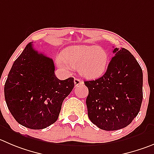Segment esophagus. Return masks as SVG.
I'll return each mask as SVG.
<instances>
[{
  "label": "esophagus",
  "mask_w": 154,
  "mask_h": 154,
  "mask_svg": "<svg viewBox=\"0 0 154 154\" xmlns=\"http://www.w3.org/2000/svg\"><path fill=\"white\" fill-rule=\"evenodd\" d=\"M74 85H75V87H77V86L80 85V84H84V82H83V80H80V79H79V78H74Z\"/></svg>",
  "instance_id": "esophagus-1"
}]
</instances>
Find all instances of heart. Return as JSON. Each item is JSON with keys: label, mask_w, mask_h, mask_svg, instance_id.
<instances>
[{"label": "heart", "mask_w": 154, "mask_h": 154, "mask_svg": "<svg viewBox=\"0 0 154 154\" xmlns=\"http://www.w3.org/2000/svg\"><path fill=\"white\" fill-rule=\"evenodd\" d=\"M108 61V53L98 46H72L57 57V64L61 68L68 71L73 67H78L80 74L89 78L101 76L106 71Z\"/></svg>", "instance_id": "1"}]
</instances>
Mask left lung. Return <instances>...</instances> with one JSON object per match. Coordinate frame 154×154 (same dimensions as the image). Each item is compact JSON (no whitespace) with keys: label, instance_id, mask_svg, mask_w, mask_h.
Masks as SVG:
<instances>
[{"label":"left lung","instance_id":"1","mask_svg":"<svg viewBox=\"0 0 154 154\" xmlns=\"http://www.w3.org/2000/svg\"><path fill=\"white\" fill-rule=\"evenodd\" d=\"M114 57L103 77L84 81L90 120L99 128H125L137 116L143 100V72L133 54L124 48L113 50Z\"/></svg>","mask_w":154,"mask_h":154}]
</instances>
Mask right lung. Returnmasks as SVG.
<instances>
[{"label": "right lung", "instance_id": "obj_1", "mask_svg": "<svg viewBox=\"0 0 154 154\" xmlns=\"http://www.w3.org/2000/svg\"><path fill=\"white\" fill-rule=\"evenodd\" d=\"M74 87L73 77L64 80L56 77L53 60L38 53L30 42L13 64L4 97L19 124L38 130L57 120L63 101Z\"/></svg>", "mask_w": 154, "mask_h": 154}]
</instances>
